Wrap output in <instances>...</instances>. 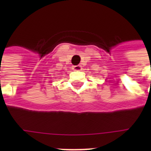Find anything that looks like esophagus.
<instances>
[{"label": "esophagus", "mask_w": 151, "mask_h": 151, "mask_svg": "<svg viewBox=\"0 0 151 151\" xmlns=\"http://www.w3.org/2000/svg\"><path fill=\"white\" fill-rule=\"evenodd\" d=\"M72 69H73V70L74 71H80L82 70V66H81V65H76V66H73V67H72Z\"/></svg>", "instance_id": "1"}]
</instances>
